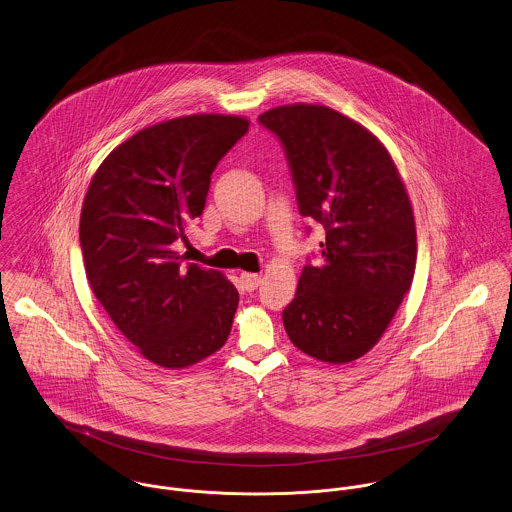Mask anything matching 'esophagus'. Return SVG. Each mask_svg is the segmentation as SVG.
<instances>
[{
  "instance_id": "34e87169",
  "label": "esophagus",
  "mask_w": 512,
  "mask_h": 512,
  "mask_svg": "<svg viewBox=\"0 0 512 512\" xmlns=\"http://www.w3.org/2000/svg\"><path fill=\"white\" fill-rule=\"evenodd\" d=\"M260 280H262L260 274H248V272L240 274V282H242L246 292H254L260 286Z\"/></svg>"
}]
</instances>
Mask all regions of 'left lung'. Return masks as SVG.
Masks as SVG:
<instances>
[{"label": "left lung", "instance_id": "8db88e82", "mask_svg": "<svg viewBox=\"0 0 512 512\" xmlns=\"http://www.w3.org/2000/svg\"><path fill=\"white\" fill-rule=\"evenodd\" d=\"M286 147L299 213L325 226L323 264L305 266L284 327L327 365L366 355L384 335L416 270V222L384 144L363 124L295 102L260 114Z\"/></svg>", "mask_w": 512, "mask_h": 512}]
</instances>
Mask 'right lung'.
<instances>
[{"mask_svg": "<svg viewBox=\"0 0 512 512\" xmlns=\"http://www.w3.org/2000/svg\"><path fill=\"white\" fill-rule=\"evenodd\" d=\"M250 120L191 114L149 126L96 169L80 211L86 280L153 365H197L226 343L238 292L217 270L183 266L173 242L203 215L211 175Z\"/></svg>", "mask_w": 512, "mask_h": 512, "instance_id": "right-lung-1", "label": "right lung"}]
</instances>
